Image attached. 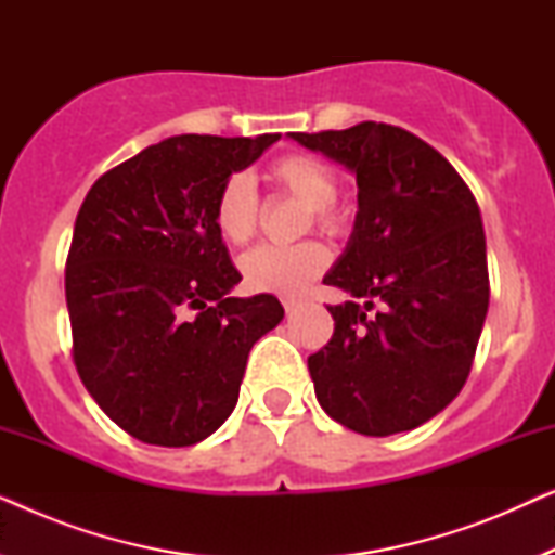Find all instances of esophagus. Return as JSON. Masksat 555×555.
Segmentation results:
<instances>
[{"label": "esophagus", "mask_w": 555, "mask_h": 555, "mask_svg": "<svg viewBox=\"0 0 555 555\" xmlns=\"http://www.w3.org/2000/svg\"><path fill=\"white\" fill-rule=\"evenodd\" d=\"M283 306H285L287 313H293V310H298L300 300H295V298H285V300H283Z\"/></svg>", "instance_id": "1"}]
</instances>
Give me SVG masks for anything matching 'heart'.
Masks as SVG:
<instances>
[{"instance_id": "1", "label": "heart", "mask_w": 555, "mask_h": 555, "mask_svg": "<svg viewBox=\"0 0 555 555\" xmlns=\"http://www.w3.org/2000/svg\"><path fill=\"white\" fill-rule=\"evenodd\" d=\"M270 184L300 204H306L313 222L321 230L336 234L344 217L336 209L338 177L328 164L310 154H285L272 162ZM260 222V199L247 173H232L219 186L215 199V224L232 245L253 240ZM328 268V249L321 242H300L293 247L262 245L242 255L240 272L249 291L272 295H300L321 272Z\"/></svg>"}]
</instances>
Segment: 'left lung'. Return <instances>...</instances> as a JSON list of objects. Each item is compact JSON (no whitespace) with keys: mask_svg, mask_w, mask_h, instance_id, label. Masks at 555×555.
<instances>
[{"mask_svg":"<svg viewBox=\"0 0 555 555\" xmlns=\"http://www.w3.org/2000/svg\"><path fill=\"white\" fill-rule=\"evenodd\" d=\"M291 139L344 166L359 186L353 232L323 278L351 300L328 306L333 338L308 359L318 404L366 437L416 429L465 386L488 315L475 196L404 128L366 120Z\"/></svg>","mask_w":555,"mask_h":555,"instance_id":"8db88e82","label":"left lung"}]
</instances>
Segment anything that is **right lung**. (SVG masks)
<instances>
[{
	"instance_id": "right-lung-1",
	"label": "right lung",
	"mask_w": 555,
	"mask_h": 555,
	"mask_svg": "<svg viewBox=\"0 0 555 555\" xmlns=\"http://www.w3.org/2000/svg\"><path fill=\"white\" fill-rule=\"evenodd\" d=\"M275 141L171 135L103 173L82 202L65 270L75 369L141 442L215 435L237 406L249 348L283 321L275 295L232 298L242 275L215 224L222 181Z\"/></svg>"
}]
</instances>
